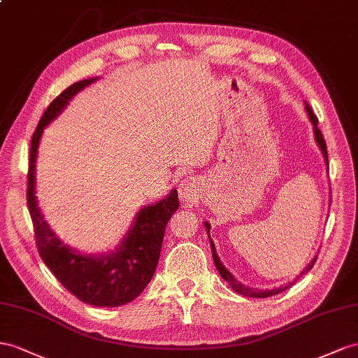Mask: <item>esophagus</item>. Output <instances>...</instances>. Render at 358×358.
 I'll return each instance as SVG.
<instances>
[{"instance_id":"34e87169","label":"esophagus","mask_w":358,"mask_h":358,"mask_svg":"<svg viewBox=\"0 0 358 358\" xmlns=\"http://www.w3.org/2000/svg\"><path fill=\"white\" fill-rule=\"evenodd\" d=\"M178 194H180V198L185 201V203H189V201L194 199L196 196L195 181L194 180L181 181V185L178 186Z\"/></svg>"}]
</instances>
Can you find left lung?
Returning a JSON list of instances; mask_svg holds the SVG:
<instances>
[{"instance_id": "8db88e82", "label": "left lung", "mask_w": 358, "mask_h": 358, "mask_svg": "<svg viewBox=\"0 0 358 358\" xmlns=\"http://www.w3.org/2000/svg\"><path fill=\"white\" fill-rule=\"evenodd\" d=\"M306 110H307V113H308V117H310V121H311V124H313V130H315V139H316V142H317V145H319V148H320V151H322V154H324V159H325V162H327V164H328V152H327V145H325V141H324V136H322V133H320V130L317 128V117H316V115L313 113V110H311V107L308 106V103H306ZM206 224V228H207V233H208V236H210V224L208 222H204ZM210 246H212V252H213V262H215V264H216V269L219 271V273H221V277L230 284V287L234 290V292H237V293H241V295H245V296H251V298H268V296H272V295H278V293H281L282 290H286V289H289L290 286H293V284L296 282V280L299 278V277H302V275L304 273H307L311 268H313V264H315V262H316V259H317V255H315V259L311 260L308 264H307V268L302 271L298 277H296V280H293L292 282H289V284H286V286H281V287H278V289H268V290H259V289H251V287H246V286H243L242 282H239L237 281L233 275H231V272L230 271H227L225 269V266L224 264L221 263V260H219V257H217V254H216V250H215V243L212 242V239H210Z\"/></svg>"}]
</instances>
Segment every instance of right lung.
Returning <instances> with one entry per match:
<instances>
[{
    "label": "right lung",
    "mask_w": 358,
    "mask_h": 358,
    "mask_svg": "<svg viewBox=\"0 0 358 358\" xmlns=\"http://www.w3.org/2000/svg\"><path fill=\"white\" fill-rule=\"evenodd\" d=\"M95 80H81L69 86L42 115L31 137L27 204L41 259L62 286L89 306L119 307L139 296L152 278L160 257L164 230L180 206L177 190H171V194L159 203L141 208L121 245L115 251L103 255L80 254L62 245L43 219L34 195L36 157L43 128L62 113L72 96Z\"/></svg>",
    "instance_id": "obj_1"
}]
</instances>
